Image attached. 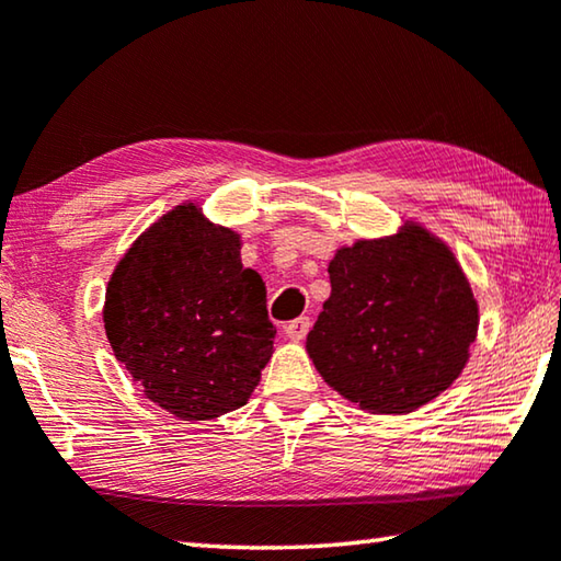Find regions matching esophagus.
<instances>
[{
	"label": "esophagus",
	"instance_id": "esophagus-1",
	"mask_svg": "<svg viewBox=\"0 0 561 561\" xmlns=\"http://www.w3.org/2000/svg\"><path fill=\"white\" fill-rule=\"evenodd\" d=\"M311 329V319L309 316H299V319L289 321L287 325H284V331H287V335L291 341H304L307 339V333Z\"/></svg>",
	"mask_w": 561,
	"mask_h": 561
}]
</instances>
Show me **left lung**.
<instances>
[{"mask_svg":"<svg viewBox=\"0 0 561 561\" xmlns=\"http://www.w3.org/2000/svg\"><path fill=\"white\" fill-rule=\"evenodd\" d=\"M331 297L307 351L321 378L373 414L434 400L468 360L478 307L451 252L410 226L363 240L329 264Z\"/></svg>","mask_w":561,"mask_h":561,"instance_id":"1","label":"left lung"}]
</instances>
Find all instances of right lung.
Here are the masks:
<instances>
[{"mask_svg": "<svg viewBox=\"0 0 561 561\" xmlns=\"http://www.w3.org/2000/svg\"><path fill=\"white\" fill-rule=\"evenodd\" d=\"M260 274L232 230L179 206L141 236L107 284L105 331L151 402L186 422L248 402L274 343Z\"/></svg>", "mask_w": 561, "mask_h": 561, "instance_id": "obj_1", "label": "right lung"}]
</instances>
